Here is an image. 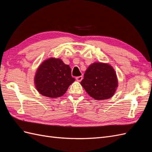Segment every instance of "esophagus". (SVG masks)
I'll list each match as a JSON object with an SVG mask.
<instances>
[{"label": "esophagus", "mask_w": 152, "mask_h": 152, "mask_svg": "<svg viewBox=\"0 0 152 152\" xmlns=\"http://www.w3.org/2000/svg\"><path fill=\"white\" fill-rule=\"evenodd\" d=\"M82 79H83V76H79L76 77V80L79 82H80L82 80Z\"/></svg>", "instance_id": "esophagus-1"}]
</instances>
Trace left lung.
Instances as JSON below:
<instances>
[{"instance_id":"left-lung-1","label":"left lung","mask_w":152,"mask_h":152,"mask_svg":"<svg viewBox=\"0 0 152 152\" xmlns=\"http://www.w3.org/2000/svg\"><path fill=\"white\" fill-rule=\"evenodd\" d=\"M80 84L92 98L102 100L114 94L118 81L112 66L105 63H94L87 69Z\"/></svg>"}]
</instances>
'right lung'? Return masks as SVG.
I'll return each instance as SVG.
<instances>
[{
    "instance_id": "1",
    "label": "right lung",
    "mask_w": 152,
    "mask_h": 152,
    "mask_svg": "<svg viewBox=\"0 0 152 152\" xmlns=\"http://www.w3.org/2000/svg\"><path fill=\"white\" fill-rule=\"evenodd\" d=\"M75 80L71 68L58 58H49L39 66L35 77V84L39 93L49 98H58L66 93Z\"/></svg>"
}]
</instances>
